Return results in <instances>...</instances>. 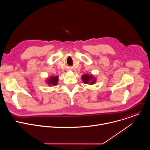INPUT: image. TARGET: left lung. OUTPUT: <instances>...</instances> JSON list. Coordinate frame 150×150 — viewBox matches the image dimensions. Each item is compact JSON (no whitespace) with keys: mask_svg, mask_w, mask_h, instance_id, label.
<instances>
[{"mask_svg":"<svg viewBox=\"0 0 150 150\" xmlns=\"http://www.w3.org/2000/svg\"><path fill=\"white\" fill-rule=\"evenodd\" d=\"M82 79V82L86 84H94L96 82V78H94L92 75H88V74H84L81 77Z\"/></svg>","mask_w":150,"mask_h":150,"instance_id":"1","label":"left lung"}]
</instances>
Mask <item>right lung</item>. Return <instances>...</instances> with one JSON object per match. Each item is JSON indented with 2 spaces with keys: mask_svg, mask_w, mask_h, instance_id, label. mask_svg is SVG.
Returning a JSON list of instances; mask_svg holds the SVG:
<instances>
[{
  "mask_svg": "<svg viewBox=\"0 0 150 150\" xmlns=\"http://www.w3.org/2000/svg\"><path fill=\"white\" fill-rule=\"evenodd\" d=\"M58 76H50L49 77V78L47 79V81H46V82L50 85V86H55L57 84V82H58Z\"/></svg>",
  "mask_w": 150,
  "mask_h": 150,
  "instance_id": "add662e5",
  "label": "right lung"
}]
</instances>
